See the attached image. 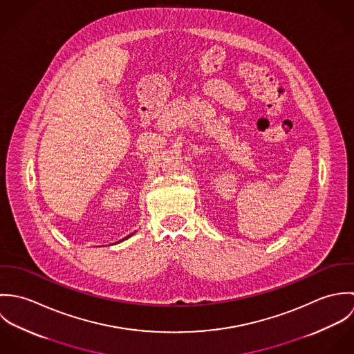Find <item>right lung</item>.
<instances>
[{"mask_svg":"<svg viewBox=\"0 0 354 354\" xmlns=\"http://www.w3.org/2000/svg\"><path fill=\"white\" fill-rule=\"evenodd\" d=\"M128 237H131V236H128ZM128 237H125V239H128ZM122 240H124V239H122ZM122 240H121V241H122Z\"/></svg>","mask_w":354,"mask_h":354,"instance_id":"add662e5","label":"right lung"}]
</instances>
